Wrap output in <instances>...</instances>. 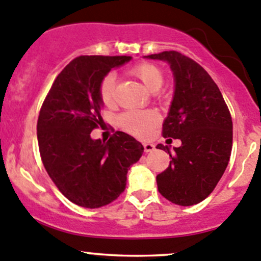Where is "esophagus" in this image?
<instances>
[{"mask_svg": "<svg viewBox=\"0 0 261 261\" xmlns=\"http://www.w3.org/2000/svg\"><path fill=\"white\" fill-rule=\"evenodd\" d=\"M153 150H154L153 144H150V143L144 144V151H145V153H149V151H153Z\"/></svg>", "mask_w": 261, "mask_h": 261, "instance_id": "obj_1", "label": "esophagus"}]
</instances>
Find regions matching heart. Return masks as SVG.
<instances>
[{"mask_svg": "<svg viewBox=\"0 0 261 261\" xmlns=\"http://www.w3.org/2000/svg\"><path fill=\"white\" fill-rule=\"evenodd\" d=\"M133 76L140 80L144 87L150 92H156L164 83L163 70L151 62H139L128 70ZM99 97L103 105L112 107L116 103L115 75L107 74L99 84ZM159 116L154 111H127L118 117V123L126 133L145 138L151 128L158 123Z\"/></svg>", "mask_w": 261, "mask_h": 261, "instance_id": "obj_1", "label": "heart"}]
</instances>
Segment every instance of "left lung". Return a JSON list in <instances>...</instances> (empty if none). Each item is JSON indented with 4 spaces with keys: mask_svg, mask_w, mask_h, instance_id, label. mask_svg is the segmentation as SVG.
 Returning <instances> with one entry per match:
<instances>
[{
    "mask_svg": "<svg viewBox=\"0 0 261 261\" xmlns=\"http://www.w3.org/2000/svg\"><path fill=\"white\" fill-rule=\"evenodd\" d=\"M146 57L171 65L176 88L162 135L182 143L173 154L167 145H156L171 158L168 168L156 176L158 191L177 205H194L213 192L228 166L231 113L219 88L198 62L176 50Z\"/></svg>",
    "mask_w": 261,
    "mask_h": 261,
    "instance_id": "left-lung-1",
    "label": "left lung"
}]
</instances>
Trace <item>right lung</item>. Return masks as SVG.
<instances>
[{"label": "right lung", "mask_w": 261, "mask_h": 261, "mask_svg": "<svg viewBox=\"0 0 261 261\" xmlns=\"http://www.w3.org/2000/svg\"><path fill=\"white\" fill-rule=\"evenodd\" d=\"M130 56H79L58 74L38 116L40 158L53 184L70 201L100 208L126 189L130 166L140 159L144 146L122 131L107 143L90 133L102 126L99 84L111 69Z\"/></svg>", "instance_id": "1"}]
</instances>
